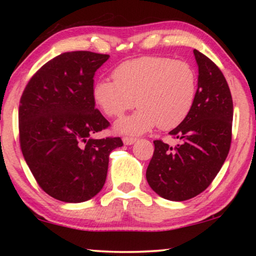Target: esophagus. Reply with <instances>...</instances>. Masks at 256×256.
Wrapping results in <instances>:
<instances>
[{"instance_id":"esophagus-1","label":"esophagus","mask_w":256,"mask_h":256,"mask_svg":"<svg viewBox=\"0 0 256 256\" xmlns=\"http://www.w3.org/2000/svg\"><path fill=\"white\" fill-rule=\"evenodd\" d=\"M124 143L126 146H130V144H134L136 142V138H132V136H124Z\"/></svg>"}]
</instances>
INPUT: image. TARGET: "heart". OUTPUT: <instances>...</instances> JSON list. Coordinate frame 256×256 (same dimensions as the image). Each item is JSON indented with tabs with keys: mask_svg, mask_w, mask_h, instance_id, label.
Wrapping results in <instances>:
<instances>
[{
	"mask_svg": "<svg viewBox=\"0 0 256 256\" xmlns=\"http://www.w3.org/2000/svg\"><path fill=\"white\" fill-rule=\"evenodd\" d=\"M114 80L100 79L92 96L110 118H120L135 106L130 116L115 124L118 132L141 134L157 124L163 130L180 124L194 107L198 78L188 62L146 56L127 60L113 71Z\"/></svg>",
	"mask_w": 256,
	"mask_h": 256,
	"instance_id": "heart-1",
	"label": "heart"
}]
</instances>
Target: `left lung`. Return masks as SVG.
Wrapping results in <instances>:
<instances>
[{
  "instance_id": "1",
  "label": "left lung",
  "mask_w": 256,
  "mask_h": 256,
  "mask_svg": "<svg viewBox=\"0 0 256 256\" xmlns=\"http://www.w3.org/2000/svg\"><path fill=\"white\" fill-rule=\"evenodd\" d=\"M198 88L188 118L169 134L174 148L160 140L146 169L150 188L162 198L183 202L202 194L222 169L232 141L233 101L225 76L211 59L194 50Z\"/></svg>"
}]
</instances>
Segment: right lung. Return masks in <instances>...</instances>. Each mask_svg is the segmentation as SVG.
I'll use <instances>...</instances> for the list:
<instances>
[{"label": "right lung", "mask_w": 256, "mask_h": 256, "mask_svg": "<svg viewBox=\"0 0 256 256\" xmlns=\"http://www.w3.org/2000/svg\"><path fill=\"white\" fill-rule=\"evenodd\" d=\"M110 58L90 51L65 52L29 80L18 110L20 144L34 180L48 196L65 202L99 194L110 154L120 138H93L110 126L96 108L93 76Z\"/></svg>", "instance_id": "add662e5"}]
</instances>
